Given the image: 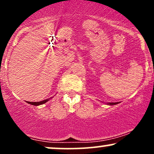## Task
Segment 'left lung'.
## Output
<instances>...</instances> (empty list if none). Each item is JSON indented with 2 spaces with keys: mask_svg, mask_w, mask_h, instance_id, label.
Listing matches in <instances>:
<instances>
[{
  "mask_svg": "<svg viewBox=\"0 0 154 154\" xmlns=\"http://www.w3.org/2000/svg\"><path fill=\"white\" fill-rule=\"evenodd\" d=\"M118 103V102L117 103H109V104H110V105H115V104H117Z\"/></svg>",
  "mask_w": 154,
  "mask_h": 154,
  "instance_id": "obj_1",
  "label": "left lung"
}]
</instances>
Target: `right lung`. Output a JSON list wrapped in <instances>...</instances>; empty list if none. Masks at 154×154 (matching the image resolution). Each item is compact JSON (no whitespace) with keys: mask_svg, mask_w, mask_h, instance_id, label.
Instances as JSON below:
<instances>
[{"mask_svg":"<svg viewBox=\"0 0 154 154\" xmlns=\"http://www.w3.org/2000/svg\"><path fill=\"white\" fill-rule=\"evenodd\" d=\"M48 100H49V98H48V99L43 100H41V101H39V102H29V101H27V103H29V104H32V105L38 106V105H41V104H43V103H46V102H47Z\"/></svg>","mask_w":154,"mask_h":154,"instance_id":"right-lung-1","label":"right lung"}]
</instances>
